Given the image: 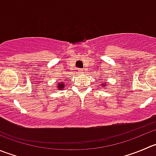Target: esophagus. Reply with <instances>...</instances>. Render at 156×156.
I'll return each instance as SVG.
<instances>
[{
	"label": "esophagus",
	"mask_w": 156,
	"mask_h": 156,
	"mask_svg": "<svg viewBox=\"0 0 156 156\" xmlns=\"http://www.w3.org/2000/svg\"><path fill=\"white\" fill-rule=\"evenodd\" d=\"M78 74H82L83 70L82 69H78Z\"/></svg>",
	"instance_id": "esophagus-1"
}]
</instances>
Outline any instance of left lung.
<instances>
[{
	"label": "left lung",
	"instance_id": "left-lung-1",
	"mask_svg": "<svg viewBox=\"0 0 156 156\" xmlns=\"http://www.w3.org/2000/svg\"><path fill=\"white\" fill-rule=\"evenodd\" d=\"M101 86H103V87H105V86H107V82H103L102 84H101Z\"/></svg>",
	"mask_w": 156,
	"mask_h": 156
}]
</instances>
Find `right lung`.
I'll use <instances>...</instances> for the list:
<instances>
[{
	"label": "right lung",
	"instance_id": "right-lung-1",
	"mask_svg": "<svg viewBox=\"0 0 156 156\" xmlns=\"http://www.w3.org/2000/svg\"><path fill=\"white\" fill-rule=\"evenodd\" d=\"M64 86H65V83H63V82L58 83V85H57V87H58V90H62L63 87H64Z\"/></svg>",
	"mask_w": 156,
	"mask_h": 156
}]
</instances>
